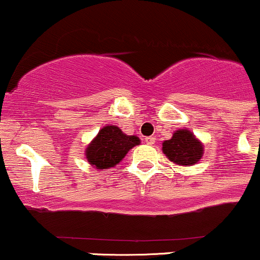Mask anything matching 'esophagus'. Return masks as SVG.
Here are the masks:
<instances>
[{
    "instance_id": "obj_1",
    "label": "esophagus",
    "mask_w": 260,
    "mask_h": 260,
    "mask_svg": "<svg viewBox=\"0 0 260 260\" xmlns=\"http://www.w3.org/2000/svg\"><path fill=\"white\" fill-rule=\"evenodd\" d=\"M145 143L148 144V145H152V144H155V138H154V136H149V138H145Z\"/></svg>"
}]
</instances>
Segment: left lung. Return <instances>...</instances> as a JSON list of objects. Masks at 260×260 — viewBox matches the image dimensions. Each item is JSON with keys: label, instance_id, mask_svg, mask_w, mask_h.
<instances>
[{"label": "left lung", "instance_id": "1", "mask_svg": "<svg viewBox=\"0 0 260 260\" xmlns=\"http://www.w3.org/2000/svg\"><path fill=\"white\" fill-rule=\"evenodd\" d=\"M161 150L174 164L179 167H191L203 157L204 145L190 130L179 129L174 131L171 139L162 143Z\"/></svg>", "mask_w": 260, "mask_h": 260}]
</instances>
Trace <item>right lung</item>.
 <instances>
[{
	"label": "right lung",
	"instance_id": "obj_1",
	"mask_svg": "<svg viewBox=\"0 0 260 260\" xmlns=\"http://www.w3.org/2000/svg\"><path fill=\"white\" fill-rule=\"evenodd\" d=\"M140 144L135 135H126L115 125H106L85 149V156L91 167L98 170L116 167L130 149Z\"/></svg>",
	"mask_w": 260,
	"mask_h": 260
}]
</instances>
